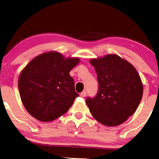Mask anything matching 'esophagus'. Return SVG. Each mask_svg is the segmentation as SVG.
<instances>
[{"mask_svg":"<svg viewBox=\"0 0 159 159\" xmlns=\"http://www.w3.org/2000/svg\"><path fill=\"white\" fill-rule=\"evenodd\" d=\"M85 96H86V91H83V92H82L81 93H80V97H84Z\"/></svg>","mask_w":159,"mask_h":159,"instance_id":"esophagus-1","label":"esophagus"}]
</instances>
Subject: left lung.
<instances>
[{
    "mask_svg": "<svg viewBox=\"0 0 159 159\" xmlns=\"http://www.w3.org/2000/svg\"><path fill=\"white\" fill-rule=\"evenodd\" d=\"M98 92L86 103L92 116L105 126L124 123L134 114L143 95V84L134 66L116 55L92 59Z\"/></svg>",
    "mask_w": 159,
    "mask_h": 159,
    "instance_id": "8db88e82",
    "label": "left lung"
}]
</instances>
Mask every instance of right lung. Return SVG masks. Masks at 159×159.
I'll return each mask as SVG.
<instances>
[{"mask_svg": "<svg viewBox=\"0 0 159 159\" xmlns=\"http://www.w3.org/2000/svg\"><path fill=\"white\" fill-rule=\"evenodd\" d=\"M80 62L65 59L57 52H49L32 60L18 80L22 102L30 115L41 121H51L65 114L76 97L75 82L70 72Z\"/></svg>", "mask_w": 159, "mask_h": 159, "instance_id": "1", "label": "right lung"}]
</instances>
